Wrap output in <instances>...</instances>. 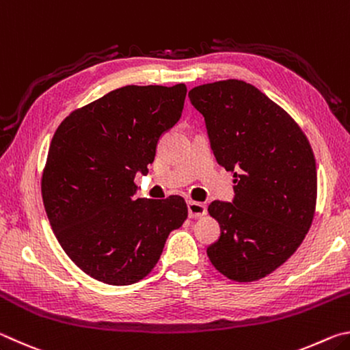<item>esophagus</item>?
<instances>
[{
    "label": "esophagus",
    "mask_w": 350,
    "mask_h": 350,
    "mask_svg": "<svg viewBox=\"0 0 350 350\" xmlns=\"http://www.w3.org/2000/svg\"><path fill=\"white\" fill-rule=\"evenodd\" d=\"M188 215L189 217H200L206 215V206L194 200H188Z\"/></svg>",
    "instance_id": "34e87169"
}]
</instances>
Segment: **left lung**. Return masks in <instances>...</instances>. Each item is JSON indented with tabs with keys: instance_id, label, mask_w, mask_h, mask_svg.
I'll return each instance as SVG.
<instances>
[{
	"instance_id": "obj_1",
	"label": "left lung",
	"mask_w": 350,
	"mask_h": 350,
	"mask_svg": "<svg viewBox=\"0 0 350 350\" xmlns=\"http://www.w3.org/2000/svg\"><path fill=\"white\" fill-rule=\"evenodd\" d=\"M219 165L233 171V202L215 200L221 225L206 254L228 280L270 275L296 252L317 206V163L303 129L250 83L222 80L193 88Z\"/></svg>"
}]
</instances>
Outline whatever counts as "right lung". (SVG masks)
I'll use <instances>...</instances> for the list:
<instances>
[{
	"label": "right lung",
	"mask_w": 350,
	"mask_h": 350,
	"mask_svg": "<svg viewBox=\"0 0 350 350\" xmlns=\"http://www.w3.org/2000/svg\"><path fill=\"white\" fill-rule=\"evenodd\" d=\"M187 86H123L70 112L52 137L41 177L51 227L77 267L109 286L150 273L185 222V199H137L161 135L182 116Z\"/></svg>",
	"instance_id": "add662e5"
}]
</instances>
